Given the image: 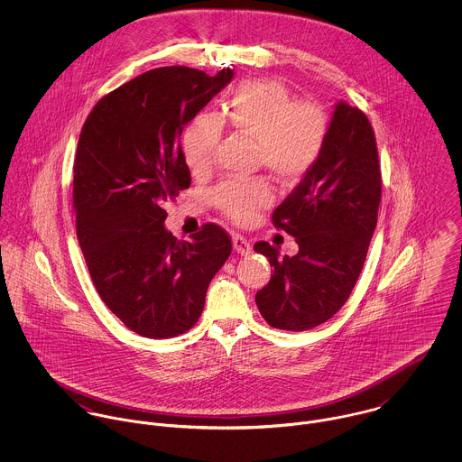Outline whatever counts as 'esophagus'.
<instances>
[{
    "instance_id": "34e87169",
    "label": "esophagus",
    "mask_w": 462,
    "mask_h": 462,
    "mask_svg": "<svg viewBox=\"0 0 462 462\" xmlns=\"http://www.w3.org/2000/svg\"><path fill=\"white\" fill-rule=\"evenodd\" d=\"M233 247H235V251H236L238 254H242V256H247V254H251V251H253L251 242H249L247 238H244L242 235H233Z\"/></svg>"
}]
</instances>
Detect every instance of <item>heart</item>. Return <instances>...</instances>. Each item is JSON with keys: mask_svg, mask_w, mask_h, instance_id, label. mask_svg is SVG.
I'll use <instances>...</instances> for the list:
<instances>
[{"mask_svg": "<svg viewBox=\"0 0 462 462\" xmlns=\"http://www.w3.org/2000/svg\"><path fill=\"white\" fill-rule=\"evenodd\" d=\"M222 117L235 132L258 140V162L284 181L302 180L319 162L329 136L328 114L311 103H295L275 79H247L224 105ZM222 136L220 117L200 112L183 130L181 151L192 171H206ZM272 189L264 180H229L213 194L215 204L235 222H245L266 206Z\"/></svg>", "mask_w": 462, "mask_h": 462, "instance_id": "heart-1", "label": "heart"}]
</instances>
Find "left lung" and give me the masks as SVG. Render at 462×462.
I'll return each instance as SVG.
<instances>
[{"label": "left lung", "mask_w": 462, "mask_h": 462, "mask_svg": "<svg viewBox=\"0 0 462 462\" xmlns=\"http://www.w3.org/2000/svg\"><path fill=\"white\" fill-rule=\"evenodd\" d=\"M381 202V163L368 117L337 101L322 156L273 211L277 229L299 244L279 258L268 242L272 277L256 306L275 329L308 330L328 322L350 297L366 260Z\"/></svg>", "instance_id": "8db88e82"}]
</instances>
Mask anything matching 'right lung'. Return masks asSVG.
I'll list each match as a JSON object with an SVG mask.
<instances>
[{"label": "right lung", "mask_w": 462, "mask_h": 462, "mask_svg": "<svg viewBox=\"0 0 462 462\" xmlns=\"http://www.w3.org/2000/svg\"><path fill=\"white\" fill-rule=\"evenodd\" d=\"M235 76L185 66L147 70L97 101L78 140L76 235L108 310L145 337L196 326L208 284L231 254L217 224L192 242L165 229V204L190 187L180 136Z\"/></svg>", "instance_id": "add662e5"}]
</instances>
